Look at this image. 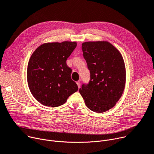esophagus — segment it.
<instances>
[{
	"label": "esophagus",
	"instance_id": "1",
	"mask_svg": "<svg viewBox=\"0 0 154 154\" xmlns=\"http://www.w3.org/2000/svg\"><path fill=\"white\" fill-rule=\"evenodd\" d=\"M76 83H77V86H78L79 88H80V81H77Z\"/></svg>",
	"mask_w": 154,
	"mask_h": 154
}]
</instances>
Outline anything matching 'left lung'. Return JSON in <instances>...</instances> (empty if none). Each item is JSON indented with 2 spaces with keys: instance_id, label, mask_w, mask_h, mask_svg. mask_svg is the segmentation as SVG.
<instances>
[{
  "instance_id": "left-lung-1",
  "label": "left lung",
  "mask_w": 154,
  "mask_h": 154,
  "mask_svg": "<svg viewBox=\"0 0 154 154\" xmlns=\"http://www.w3.org/2000/svg\"><path fill=\"white\" fill-rule=\"evenodd\" d=\"M82 49L90 79L79 92L88 109L104 112L116 105L123 94L126 81L123 59L108 42H87L82 44Z\"/></svg>"
}]
</instances>
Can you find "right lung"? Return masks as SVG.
Returning a JSON list of instances; mask_svg holds the SVG:
<instances>
[{"mask_svg": "<svg viewBox=\"0 0 154 154\" xmlns=\"http://www.w3.org/2000/svg\"><path fill=\"white\" fill-rule=\"evenodd\" d=\"M76 46L75 42L44 44L31 55L27 69V83L40 103L60 106L78 90L77 83L71 77L72 69L66 64Z\"/></svg>", "mask_w": 154, "mask_h": 154, "instance_id": "obj_1", "label": "right lung"}]
</instances>
